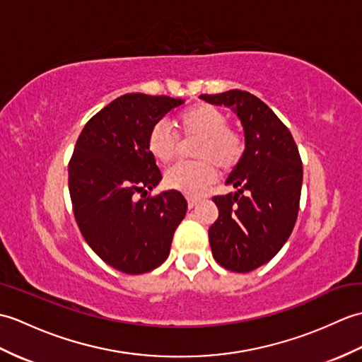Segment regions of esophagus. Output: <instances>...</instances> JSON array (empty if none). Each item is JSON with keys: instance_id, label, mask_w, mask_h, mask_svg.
<instances>
[{"instance_id": "1", "label": "esophagus", "mask_w": 362, "mask_h": 362, "mask_svg": "<svg viewBox=\"0 0 362 362\" xmlns=\"http://www.w3.org/2000/svg\"><path fill=\"white\" fill-rule=\"evenodd\" d=\"M187 201H188V206L189 209H194V206L201 202V199H197V197H187Z\"/></svg>"}]
</instances>
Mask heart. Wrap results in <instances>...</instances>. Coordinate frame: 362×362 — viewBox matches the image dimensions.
<instances>
[{
  "mask_svg": "<svg viewBox=\"0 0 362 362\" xmlns=\"http://www.w3.org/2000/svg\"><path fill=\"white\" fill-rule=\"evenodd\" d=\"M177 126L185 136H199L193 156L199 160L179 161L165 174L169 188L188 196H197L216 180L218 168H235L244 153V140L228 127L226 113L211 104H197L183 112ZM179 149V138L166 121L153 124L148 135V151L161 163L173 160Z\"/></svg>",
  "mask_w": 362,
  "mask_h": 362,
  "instance_id": "obj_1",
  "label": "heart"
}]
</instances>
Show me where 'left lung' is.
Returning <instances> with one entry per match:
<instances>
[{"label":"left lung","mask_w":362,"mask_h":362,"mask_svg":"<svg viewBox=\"0 0 362 362\" xmlns=\"http://www.w3.org/2000/svg\"><path fill=\"white\" fill-rule=\"evenodd\" d=\"M230 107L241 119L245 149L226 180L236 193L214 196L219 218L209 228L214 259L233 272H250L271 261L296 226L303 168L289 129L249 91L202 95Z\"/></svg>","instance_id":"8db88e82"}]
</instances>
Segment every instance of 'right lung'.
I'll return each instance as SVG.
<instances>
[{
	"label": "right lung",
	"instance_id": "obj_1",
	"mask_svg": "<svg viewBox=\"0 0 362 362\" xmlns=\"http://www.w3.org/2000/svg\"><path fill=\"white\" fill-rule=\"evenodd\" d=\"M182 104L169 96L122 95L99 110L76 141L68 165L76 222L96 255L124 274H144L163 263L187 214L179 191L145 197L161 180L148 135Z\"/></svg>",
	"mask_w": 362,
	"mask_h": 362
}]
</instances>
